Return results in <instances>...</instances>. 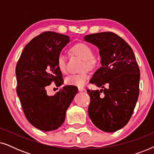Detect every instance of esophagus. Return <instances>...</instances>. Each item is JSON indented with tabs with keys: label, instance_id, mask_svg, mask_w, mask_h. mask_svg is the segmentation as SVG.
Instances as JSON below:
<instances>
[{
	"label": "esophagus",
	"instance_id": "esophagus-1",
	"mask_svg": "<svg viewBox=\"0 0 154 154\" xmlns=\"http://www.w3.org/2000/svg\"><path fill=\"white\" fill-rule=\"evenodd\" d=\"M85 88L83 87H79V92H83V91H85Z\"/></svg>",
	"mask_w": 154,
	"mask_h": 154
}]
</instances>
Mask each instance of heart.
Instances as JSON below:
<instances>
[{
  "instance_id": "heart-1",
  "label": "heart",
  "mask_w": 154,
  "mask_h": 154,
  "mask_svg": "<svg viewBox=\"0 0 154 154\" xmlns=\"http://www.w3.org/2000/svg\"><path fill=\"white\" fill-rule=\"evenodd\" d=\"M71 51L75 55L83 59L84 61V68L86 67L88 69H92L96 66L97 60L95 57L93 56V51L89 45L85 43L76 44L71 48ZM57 65L61 72H66V61L64 54H60L58 56ZM89 78V74L87 71H83L79 73H72L65 79V83L69 85L81 87L87 83Z\"/></svg>"
}]
</instances>
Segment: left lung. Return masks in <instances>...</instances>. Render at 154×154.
Listing matches in <instances>:
<instances>
[{"mask_svg":"<svg viewBox=\"0 0 154 154\" xmlns=\"http://www.w3.org/2000/svg\"><path fill=\"white\" fill-rule=\"evenodd\" d=\"M84 41L97 47L102 65L90 81L102 89L88 90L89 117L100 130L116 132L128 123L138 100L140 71L135 56L131 47L114 33L87 35ZM102 91L105 94L101 96Z\"/></svg>","mask_w":154,"mask_h":154,"instance_id":"left-lung-1","label":"left lung"}]
</instances>
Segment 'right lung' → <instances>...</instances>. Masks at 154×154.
Segmentation results:
<instances>
[{
  "instance_id": "add662e5",
  "label": "right lung",
  "mask_w": 154,
  "mask_h": 154,
  "mask_svg": "<svg viewBox=\"0 0 154 154\" xmlns=\"http://www.w3.org/2000/svg\"><path fill=\"white\" fill-rule=\"evenodd\" d=\"M70 37L52 31L42 33L23 50L16 66L17 94L23 111L31 125L43 131L57 129L64 122L67 109L78 90L64 86L54 95L46 88L52 81L62 84V74L57 60Z\"/></svg>"
}]
</instances>
